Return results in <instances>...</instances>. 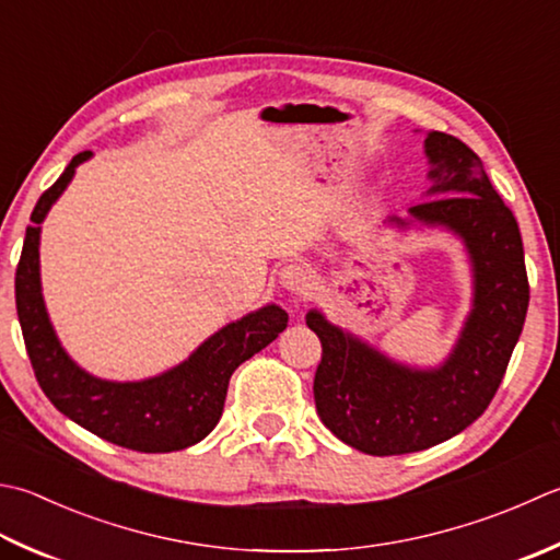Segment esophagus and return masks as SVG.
Returning a JSON list of instances; mask_svg holds the SVG:
<instances>
[{"instance_id":"obj_1","label":"esophagus","mask_w":560,"mask_h":560,"mask_svg":"<svg viewBox=\"0 0 560 560\" xmlns=\"http://www.w3.org/2000/svg\"><path fill=\"white\" fill-rule=\"evenodd\" d=\"M279 281L281 287L291 291L293 295H305L311 289V273L308 269H303L301 265H287L279 271Z\"/></svg>"}]
</instances>
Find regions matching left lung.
Wrapping results in <instances>:
<instances>
[{"instance_id": "left-lung-1", "label": "left lung", "mask_w": 560, "mask_h": 560, "mask_svg": "<svg viewBox=\"0 0 560 560\" xmlns=\"http://www.w3.org/2000/svg\"><path fill=\"white\" fill-rule=\"evenodd\" d=\"M427 199L398 228L442 225L464 240L474 267V308L452 354L436 369L393 361L320 311L305 315L320 337L313 393L323 424L371 456L412 454L452 440L486 412L505 376L529 305L520 225L466 142L430 130Z\"/></svg>"}]
</instances>
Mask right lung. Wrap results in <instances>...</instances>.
Returning a JSON list of instances; mask_svg holds the SVG:
<instances>
[{"label":"right lung","instance_id":"add662e5","mask_svg":"<svg viewBox=\"0 0 560 560\" xmlns=\"http://www.w3.org/2000/svg\"><path fill=\"white\" fill-rule=\"evenodd\" d=\"M90 158V150L72 158L60 179L43 191L31 213L33 225L26 228L16 267V313L33 374L65 418L102 440L142 454L179 452L211 434L223 415L233 371L287 330L289 315L273 303L247 313L208 337L179 366L145 381H106L77 366L43 303L38 245L43 218L68 189L77 164Z\"/></svg>","mask_w":560,"mask_h":560}]
</instances>
